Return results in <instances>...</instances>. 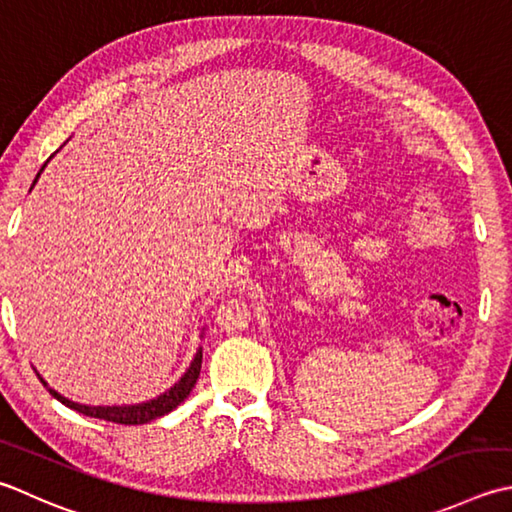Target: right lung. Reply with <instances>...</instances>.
<instances>
[{"mask_svg": "<svg viewBox=\"0 0 512 512\" xmlns=\"http://www.w3.org/2000/svg\"><path fill=\"white\" fill-rule=\"evenodd\" d=\"M46 168V164L39 168V173L35 177V182L42 175V170ZM33 182V184H35ZM199 370H202V350H197V355L193 359V364L186 370V375L179 379V382L168 390V393L159 395L157 399H150L146 404H137V406H82V404H75L70 402V399L62 397L59 393H55L53 388H48L44 382V386L48 388V393L53 395L55 399H59L64 406L77 410V413H82L86 417H95V419H104V422H113V424H124V426H135V424H146V422H153V419L162 417L170 410L177 408L179 404L184 402V399L190 395V390L197 384V377H199Z\"/></svg>", "mask_w": 512, "mask_h": 512, "instance_id": "add662e5", "label": "right lung"}]
</instances>
